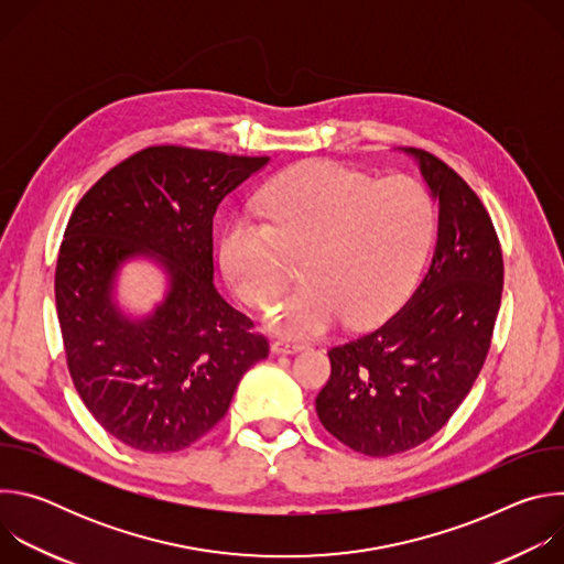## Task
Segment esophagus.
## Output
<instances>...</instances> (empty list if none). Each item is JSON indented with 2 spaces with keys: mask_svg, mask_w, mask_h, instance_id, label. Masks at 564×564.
Here are the masks:
<instances>
[{
  "mask_svg": "<svg viewBox=\"0 0 564 564\" xmlns=\"http://www.w3.org/2000/svg\"><path fill=\"white\" fill-rule=\"evenodd\" d=\"M305 346L303 344H296V341H285V339H276L272 341V352L274 355H296L301 352Z\"/></svg>",
  "mask_w": 564,
  "mask_h": 564,
  "instance_id": "1",
  "label": "esophagus"
}]
</instances>
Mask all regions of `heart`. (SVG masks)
Instances as JSON below:
<instances>
[{
	"mask_svg": "<svg viewBox=\"0 0 564 564\" xmlns=\"http://www.w3.org/2000/svg\"><path fill=\"white\" fill-rule=\"evenodd\" d=\"M261 214L234 216L218 240V263L234 294L265 307L301 259L292 294L268 312V326L290 339L318 337L341 318L379 324L413 288L435 234L429 192L409 176L375 181L335 163H307L274 178Z\"/></svg>",
	"mask_w": 564,
	"mask_h": 564,
	"instance_id": "obj_1",
	"label": "heart"
}]
</instances>
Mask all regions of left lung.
I'll list each match as a JSON object with an SVG mask.
<instances>
[{
  "mask_svg": "<svg viewBox=\"0 0 564 564\" xmlns=\"http://www.w3.org/2000/svg\"><path fill=\"white\" fill-rule=\"evenodd\" d=\"M437 200V243L422 283L386 324L335 346L316 397L330 435L388 457L431 440L475 383L500 310L502 250L485 205L440 158L404 147Z\"/></svg>",
  "mask_w": 564,
  "mask_h": 564,
  "instance_id": "8db88e82",
  "label": "left lung"
}]
</instances>
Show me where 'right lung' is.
Instances as JSON below:
<instances>
[{"label": "right lung", "mask_w": 564, "mask_h": 564, "mask_svg": "<svg viewBox=\"0 0 564 564\" xmlns=\"http://www.w3.org/2000/svg\"><path fill=\"white\" fill-rule=\"evenodd\" d=\"M268 163L149 147L107 172L68 218L55 268L68 372L98 424L135 451L192 446L270 352L252 318L218 294L212 257L220 200ZM133 258L153 260L169 283L144 317L115 299L117 274Z\"/></svg>", "instance_id": "1"}]
</instances>
